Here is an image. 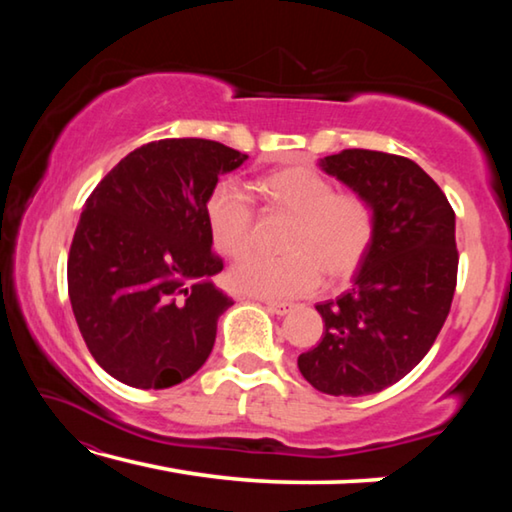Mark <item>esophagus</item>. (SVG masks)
I'll list each match as a JSON object with an SVG mask.
<instances>
[{
  "label": "esophagus",
  "instance_id": "esophagus-1",
  "mask_svg": "<svg viewBox=\"0 0 512 512\" xmlns=\"http://www.w3.org/2000/svg\"><path fill=\"white\" fill-rule=\"evenodd\" d=\"M266 309L271 311V314H277V316H287L289 311H293V305L291 302H275V300H266L264 302Z\"/></svg>",
  "mask_w": 512,
  "mask_h": 512
}]
</instances>
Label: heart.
I'll use <instances>...</instances> for the list:
<instances>
[{
    "mask_svg": "<svg viewBox=\"0 0 512 512\" xmlns=\"http://www.w3.org/2000/svg\"><path fill=\"white\" fill-rule=\"evenodd\" d=\"M262 192L275 210L296 216L289 257L248 255L230 271L232 287L248 296L289 300L314 293L323 271L345 280L366 262L375 241V210L366 196L336 192L314 169L289 167L262 180ZM205 221L214 246L241 257L255 244L257 212L235 180H219L205 198Z\"/></svg>",
    "mask_w": 512,
    "mask_h": 512,
    "instance_id": "1",
    "label": "heart"
}]
</instances>
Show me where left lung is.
<instances>
[{"label":"left lung","instance_id":"8db88e82","mask_svg":"<svg viewBox=\"0 0 512 512\" xmlns=\"http://www.w3.org/2000/svg\"><path fill=\"white\" fill-rule=\"evenodd\" d=\"M375 210V241L354 287L316 305L323 339L298 357L320 393H379L418 366L452 307L458 250L454 210L436 180L393 153L345 149L320 160Z\"/></svg>","mask_w":512,"mask_h":512}]
</instances>
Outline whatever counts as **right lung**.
<instances>
[{"instance_id": "1", "label": "right lung", "mask_w": 512, "mask_h": 512, "mask_svg": "<svg viewBox=\"0 0 512 512\" xmlns=\"http://www.w3.org/2000/svg\"><path fill=\"white\" fill-rule=\"evenodd\" d=\"M246 153L198 137L128 153L85 201L67 291L99 366L133 388L176 386L203 366L232 298L214 287L205 198Z\"/></svg>"}]
</instances>
